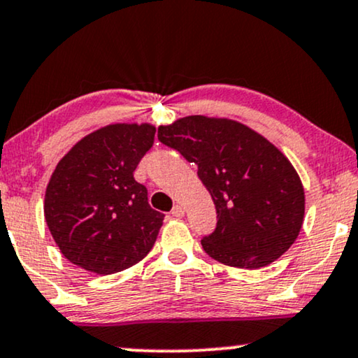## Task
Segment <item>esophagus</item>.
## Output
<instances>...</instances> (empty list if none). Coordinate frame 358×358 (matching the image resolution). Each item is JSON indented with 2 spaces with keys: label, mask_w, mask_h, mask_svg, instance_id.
Listing matches in <instances>:
<instances>
[{
  "label": "esophagus",
  "mask_w": 358,
  "mask_h": 358,
  "mask_svg": "<svg viewBox=\"0 0 358 358\" xmlns=\"http://www.w3.org/2000/svg\"><path fill=\"white\" fill-rule=\"evenodd\" d=\"M171 214L174 215V217H178V219L184 217V207L182 206H174V209H172Z\"/></svg>",
  "instance_id": "esophagus-1"
}]
</instances>
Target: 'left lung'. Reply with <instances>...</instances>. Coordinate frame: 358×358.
<instances>
[{
	"label": "left lung",
	"instance_id": "1",
	"mask_svg": "<svg viewBox=\"0 0 358 358\" xmlns=\"http://www.w3.org/2000/svg\"><path fill=\"white\" fill-rule=\"evenodd\" d=\"M157 139L197 166L217 226L201 241L210 257L239 268L272 264L297 239L306 196L297 171L272 143L241 122L187 116Z\"/></svg>",
	"mask_w": 358,
	"mask_h": 358
}]
</instances>
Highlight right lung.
Listing matches in <instances>:
<instances>
[{
  "label": "right lung",
  "mask_w": 358,
  "mask_h": 358,
  "mask_svg": "<svg viewBox=\"0 0 358 358\" xmlns=\"http://www.w3.org/2000/svg\"><path fill=\"white\" fill-rule=\"evenodd\" d=\"M156 127L109 124L91 132L57 162L44 196L52 239L74 266L109 275L129 268L152 249L164 214L134 179L154 144Z\"/></svg>",
  "instance_id": "add662e5"
}]
</instances>
